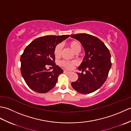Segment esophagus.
Returning <instances> with one entry per match:
<instances>
[{
	"instance_id": "obj_1",
	"label": "esophagus",
	"mask_w": 131,
	"mask_h": 131,
	"mask_svg": "<svg viewBox=\"0 0 131 131\" xmlns=\"http://www.w3.org/2000/svg\"><path fill=\"white\" fill-rule=\"evenodd\" d=\"M63 72H64V73H66V74H70L71 73L70 71H68L67 70H64Z\"/></svg>"
}]
</instances>
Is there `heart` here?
<instances>
[{"instance_id": "heart-1", "label": "heart", "mask_w": 131, "mask_h": 131, "mask_svg": "<svg viewBox=\"0 0 131 131\" xmlns=\"http://www.w3.org/2000/svg\"><path fill=\"white\" fill-rule=\"evenodd\" d=\"M69 46L70 47L72 51L74 53L76 52H79L81 49V45L80 43L77 40H72L68 43ZM61 48L62 47L60 44H58L55 47L54 49V54L56 57H60L61 52ZM74 65V63L73 62H69L66 61H62L60 62V65L63 66L64 68L67 69H71Z\"/></svg>"}]
</instances>
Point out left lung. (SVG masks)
Wrapping results in <instances>:
<instances>
[{
  "mask_svg": "<svg viewBox=\"0 0 131 131\" xmlns=\"http://www.w3.org/2000/svg\"><path fill=\"white\" fill-rule=\"evenodd\" d=\"M70 37L79 41L84 49L85 56L77 73L78 79L72 82L75 90L82 94H89L98 90L106 80L112 66L111 54L105 44L96 37L83 33ZM84 71L86 73L83 74Z\"/></svg>",
  "mask_w": 131,
  "mask_h": 131,
  "instance_id": "1",
  "label": "left lung"
}]
</instances>
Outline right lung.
Segmentation results:
<instances>
[{"label":"right lung","instance_id":"add662e5","mask_svg":"<svg viewBox=\"0 0 131 131\" xmlns=\"http://www.w3.org/2000/svg\"><path fill=\"white\" fill-rule=\"evenodd\" d=\"M69 35H47L35 39L25 49L20 58L21 72L27 85L38 93H44L56 85L58 77L63 70L54 62V49ZM54 68L52 72L46 69Z\"/></svg>","mask_w":131,"mask_h":131}]
</instances>
